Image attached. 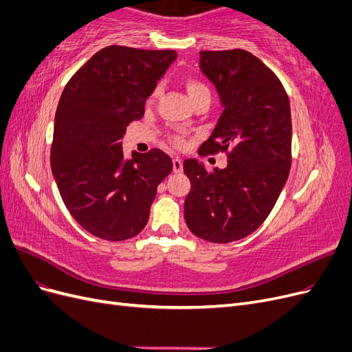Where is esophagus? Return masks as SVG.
I'll return each mask as SVG.
<instances>
[{
    "label": "esophagus",
    "instance_id": "34e87169",
    "mask_svg": "<svg viewBox=\"0 0 352 352\" xmlns=\"http://www.w3.org/2000/svg\"><path fill=\"white\" fill-rule=\"evenodd\" d=\"M184 166H182V160L180 158H173V172L175 173H182Z\"/></svg>",
    "mask_w": 352,
    "mask_h": 352
}]
</instances>
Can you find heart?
Returning <instances> with one entry per match:
<instances>
[{"label":"heart","instance_id":"1","mask_svg":"<svg viewBox=\"0 0 352 352\" xmlns=\"http://www.w3.org/2000/svg\"><path fill=\"white\" fill-rule=\"evenodd\" d=\"M185 89L188 92V97H189L190 101L195 100V98H199V97H204V95H210V89H208L207 85L204 82H201L197 78H188L185 80ZM157 92H158V89H155L153 92V97H155ZM173 142L177 144V145L180 144V141L177 140V138H175Z\"/></svg>","mask_w":352,"mask_h":352}]
</instances>
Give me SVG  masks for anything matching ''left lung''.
Masks as SVG:
<instances>
[{
  "label": "left lung",
  "instance_id": "obj_1",
  "mask_svg": "<svg viewBox=\"0 0 352 352\" xmlns=\"http://www.w3.org/2000/svg\"><path fill=\"white\" fill-rule=\"evenodd\" d=\"M199 56L223 113L198 153H226L228 166L211 173L197 160H185L190 180L185 221L195 236L228 243L258 229L282 192L292 162L291 107L279 78L251 52L238 48Z\"/></svg>",
  "mask_w": 352,
  "mask_h": 352
}]
</instances>
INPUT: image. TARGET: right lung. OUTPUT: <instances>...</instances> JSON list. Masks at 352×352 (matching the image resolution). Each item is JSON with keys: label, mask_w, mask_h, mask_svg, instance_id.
<instances>
[{"label": "right lung", "mask_w": 352, "mask_h": 352, "mask_svg": "<svg viewBox=\"0 0 352 352\" xmlns=\"http://www.w3.org/2000/svg\"><path fill=\"white\" fill-rule=\"evenodd\" d=\"M176 57L173 50L110 45L63 89L51 170L70 214L94 236H136L150 217L157 186L172 172V158L162 150L126 158L120 141L126 127L142 119L145 100Z\"/></svg>", "instance_id": "obj_1"}]
</instances>
